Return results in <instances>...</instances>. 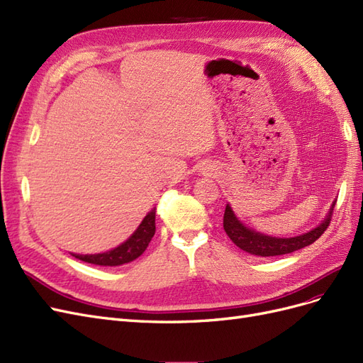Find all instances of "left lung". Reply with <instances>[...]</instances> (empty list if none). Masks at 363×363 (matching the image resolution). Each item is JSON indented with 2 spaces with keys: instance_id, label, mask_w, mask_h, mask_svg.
Returning a JSON list of instances; mask_svg holds the SVG:
<instances>
[{
  "instance_id": "left-lung-1",
  "label": "left lung",
  "mask_w": 363,
  "mask_h": 363,
  "mask_svg": "<svg viewBox=\"0 0 363 363\" xmlns=\"http://www.w3.org/2000/svg\"><path fill=\"white\" fill-rule=\"evenodd\" d=\"M335 204L336 201L332 204L330 212H328V215L323 219V223L320 225L311 230V232L295 238H272L255 232V230H251L240 223L235 216L232 207L227 204L224 212V230L227 236L233 240L235 245L250 252V255L262 257L288 255V252H294L296 250L313 244L315 240L325 232L328 224L332 221Z\"/></svg>"
}]
</instances>
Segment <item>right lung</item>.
Wrapping results in <instances>:
<instances>
[{
  "label": "right lung",
  "mask_w": 363,
  "mask_h": 363,
  "mask_svg": "<svg viewBox=\"0 0 363 363\" xmlns=\"http://www.w3.org/2000/svg\"><path fill=\"white\" fill-rule=\"evenodd\" d=\"M156 232V208L144 218V221L136 228V232L131 235L124 244L119 247L100 252V255H72L75 259H80L87 263L101 267H119L138 259L144 252L150 244L151 238Z\"/></svg>",
  "instance_id": "1"
}]
</instances>
